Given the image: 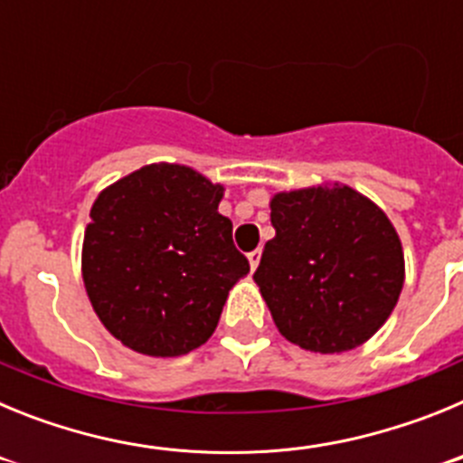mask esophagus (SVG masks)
<instances>
[{"label":"esophagus","instance_id":"obj_1","mask_svg":"<svg viewBox=\"0 0 463 463\" xmlns=\"http://www.w3.org/2000/svg\"><path fill=\"white\" fill-rule=\"evenodd\" d=\"M248 260H250V269H252V271H255V269L260 267V260H261V250H260V248H257V250H252L250 255H248Z\"/></svg>","mask_w":463,"mask_h":463}]
</instances>
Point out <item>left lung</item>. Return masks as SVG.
<instances>
[{
  "mask_svg": "<svg viewBox=\"0 0 463 463\" xmlns=\"http://www.w3.org/2000/svg\"><path fill=\"white\" fill-rule=\"evenodd\" d=\"M276 236L255 282L278 331L310 353H345L384 325L403 288V248L390 218L347 185L278 192Z\"/></svg>",
  "mask_w": 463,
  "mask_h": 463,
  "instance_id": "left-lung-1",
  "label": "left lung"
}]
</instances>
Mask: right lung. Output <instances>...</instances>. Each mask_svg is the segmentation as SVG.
Returning <instances> with one entry per match:
<instances>
[{
	"label": "right lung",
	"instance_id": "obj_1",
	"mask_svg": "<svg viewBox=\"0 0 463 463\" xmlns=\"http://www.w3.org/2000/svg\"><path fill=\"white\" fill-rule=\"evenodd\" d=\"M222 185L183 165H148L106 187L90 211L83 282L101 325L150 357H181L218 326L250 264L220 215Z\"/></svg>",
	"mask_w": 463,
	"mask_h": 463
}]
</instances>
